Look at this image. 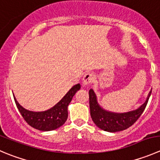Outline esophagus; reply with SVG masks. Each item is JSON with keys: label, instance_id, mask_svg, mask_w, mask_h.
<instances>
[{"label": "esophagus", "instance_id": "1", "mask_svg": "<svg viewBox=\"0 0 160 160\" xmlns=\"http://www.w3.org/2000/svg\"><path fill=\"white\" fill-rule=\"evenodd\" d=\"M93 81H94V76H93V74L88 72V73H86L84 76H83V85H90L91 83H93Z\"/></svg>", "mask_w": 160, "mask_h": 160}]
</instances>
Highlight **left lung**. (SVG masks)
Segmentation results:
<instances>
[{
  "label": "left lung",
  "instance_id": "left-lung-1",
  "mask_svg": "<svg viewBox=\"0 0 160 160\" xmlns=\"http://www.w3.org/2000/svg\"><path fill=\"white\" fill-rule=\"evenodd\" d=\"M151 93L152 90L148 93L146 101L139 108L126 112H114L102 108L98 102L97 95L94 90L91 89L89 91V104L91 119L98 128L108 132H118L128 129L142 114Z\"/></svg>",
  "mask_w": 160,
  "mask_h": 160
}]
</instances>
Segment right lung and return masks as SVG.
Wrapping results in <instances>:
<instances>
[{
	"label": "right lung",
	"instance_id": "obj_1",
	"mask_svg": "<svg viewBox=\"0 0 160 160\" xmlns=\"http://www.w3.org/2000/svg\"><path fill=\"white\" fill-rule=\"evenodd\" d=\"M80 89V83L74 85L56 105L42 112L26 109L17 102L15 95L13 96L18 111L29 126L39 131H50L60 128L66 123L68 118V106L74 94Z\"/></svg>",
	"mask_w": 160,
	"mask_h": 160
}]
</instances>
